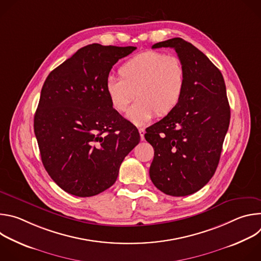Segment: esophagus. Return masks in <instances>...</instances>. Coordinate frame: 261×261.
<instances>
[{"instance_id":"esophagus-1","label":"esophagus","mask_w":261,"mask_h":261,"mask_svg":"<svg viewBox=\"0 0 261 261\" xmlns=\"http://www.w3.org/2000/svg\"><path fill=\"white\" fill-rule=\"evenodd\" d=\"M138 131H139V134H140V139H141V140H143V139H144V133H145L144 129L139 128V129H138Z\"/></svg>"}]
</instances>
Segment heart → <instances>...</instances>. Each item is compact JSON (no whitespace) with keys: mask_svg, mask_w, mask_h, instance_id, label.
Segmentation results:
<instances>
[{"mask_svg":"<svg viewBox=\"0 0 261 261\" xmlns=\"http://www.w3.org/2000/svg\"><path fill=\"white\" fill-rule=\"evenodd\" d=\"M118 77H109L105 91L111 106L123 114L135 96L138 100L128 117L141 126L155 114L165 117L178 105L186 86V71L175 56L147 50L126 61L119 69Z\"/></svg>","mask_w":261,"mask_h":261,"instance_id":"1","label":"heart"}]
</instances>
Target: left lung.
I'll use <instances>...</instances> for the list:
<instances>
[{"label": "left lung", "mask_w": 261, "mask_h": 261, "mask_svg": "<svg viewBox=\"0 0 261 261\" xmlns=\"http://www.w3.org/2000/svg\"><path fill=\"white\" fill-rule=\"evenodd\" d=\"M175 50L186 71V86L176 108L146 128L154 147L150 177L171 196L190 195L214 175L230 121L224 79L210 59L191 43L172 38L152 48Z\"/></svg>", "instance_id": "1"}]
</instances>
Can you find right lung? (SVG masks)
<instances>
[{
    "label": "right lung",
    "mask_w": 261,
    "mask_h": 261,
    "mask_svg": "<svg viewBox=\"0 0 261 261\" xmlns=\"http://www.w3.org/2000/svg\"><path fill=\"white\" fill-rule=\"evenodd\" d=\"M135 49L87 45L44 82L34 131L44 168L69 194L90 197L111 187L140 140L137 128L114 109L105 91L111 68Z\"/></svg>",
    "instance_id": "add662e5"
}]
</instances>
